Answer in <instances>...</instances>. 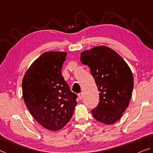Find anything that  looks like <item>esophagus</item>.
<instances>
[{
    "label": "esophagus",
    "mask_w": 153,
    "mask_h": 153,
    "mask_svg": "<svg viewBox=\"0 0 153 153\" xmlns=\"http://www.w3.org/2000/svg\"><path fill=\"white\" fill-rule=\"evenodd\" d=\"M83 92L79 94V98L80 100H82V98H83Z\"/></svg>",
    "instance_id": "1"
}]
</instances>
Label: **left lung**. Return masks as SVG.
<instances>
[{
    "label": "left lung",
    "instance_id": "left-lung-1",
    "mask_svg": "<svg viewBox=\"0 0 153 153\" xmlns=\"http://www.w3.org/2000/svg\"><path fill=\"white\" fill-rule=\"evenodd\" d=\"M81 61L90 68L99 91V102L91 110L100 123L112 124L128 106L133 89L130 68L116 51L105 46H95L81 54Z\"/></svg>",
    "mask_w": 153,
    "mask_h": 153
}]
</instances>
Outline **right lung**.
<instances>
[{"label":"right lung","mask_w":153,"mask_h":153,"mask_svg":"<svg viewBox=\"0 0 153 153\" xmlns=\"http://www.w3.org/2000/svg\"><path fill=\"white\" fill-rule=\"evenodd\" d=\"M67 53L49 51L30 65L22 80V96L33 117L48 130L62 129L71 119L77 96L62 74Z\"/></svg>","instance_id":"obj_1"}]
</instances>
